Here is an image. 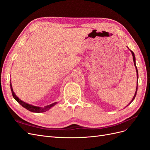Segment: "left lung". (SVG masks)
<instances>
[{
	"label": "left lung",
	"mask_w": 150,
	"mask_h": 150,
	"mask_svg": "<svg viewBox=\"0 0 150 150\" xmlns=\"http://www.w3.org/2000/svg\"><path fill=\"white\" fill-rule=\"evenodd\" d=\"M131 53H132V55H133V61H134V66H135V67H136V71H137V76H138V69H137V66H136V62H135V56H134V54L133 53V51H131ZM137 90H138V84H137V90H136V93H135V94H134V97H133V99H132V101H131V102H132L133 100H134V99L135 98V96H136V95H137Z\"/></svg>",
	"instance_id": "1"
}]
</instances>
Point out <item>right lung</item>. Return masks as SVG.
I'll return each mask as SVG.
<instances>
[{
  "instance_id": "right-lung-1",
  "label": "right lung",
  "mask_w": 150,
  "mask_h": 150,
  "mask_svg": "<svg viewBox=\"0 0 150 150\" xmlns=\"http://www.w3.org/2000/svg\"><path fill=\"white\" fill-rule=\"evenodd\" d=\"M11 91H12V96H13V98H14L16 100L18 103H19L22 106H23L24 108H25V109H27V110L31 111V112H38V113L39 112H46V111L49 110V109L51 108L52 106H53L54 105H55V104H56V103H52L51 104H49V105L46 106L43 108H40V107H38V106H33V105H30V104H29L28 103H25L24 101H21L20 99H19V98L17 97V96L15 94L14 92L13 91V89H12V85H11Z\"/></svg>"
}]
</instances>
